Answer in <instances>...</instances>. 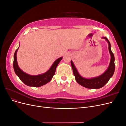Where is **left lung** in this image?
Here are the masks:
<instances>
[{"label":"left lung","instance_id":"8db88e82","mask_svg":"<svg viewBox=\"0 0 126 126\" xmlns=\"http://www.w3.org/2000/svg\"><path fill=\"white\" fill-rule=\"evenodd\" d=\"M103 39H105L107 41L109 45V51L111 56V59L109 63V66L108 69L101 75L98 76L97 77L93 78L87 79L83 78L79 75L78 72L75 67L74 64L71 60V64L72 68V71L74 76H75L76 80L79 85L86 87L89 89H99L100 88L104 86L108 82L110 78L112 77L113 75L114 71L115 69V57L111 50V45L108 39L106 37H102Z\"/></svg>","mask_w":126,"mask_h":126}]
</instances>
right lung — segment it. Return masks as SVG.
I'll use <instances>...</instances> for the list:
<instances>
[{
	"mask_svg": "<svg viewBox=\"0 0 126 126\" xmlns=\"http://www.w3.org/2000/svg\"><path fill=\"white\" fill-rule=\"evenodd\" d=\"M19 48L15 51L14 56L13 67L14 71L18 77L25 85L30 87H40L50 81L53 76L55 74L56 68L58 64L62 60L63 57H60L53 63L51 67L47 72L43 74L36 76L30 75L22 71L19 67L17 60V52Z\"/></svg>",
	"mask_w": 126,
	"mask_h": 126,
	"instance_id": "add662e5",
	"label": "right lung"
}]
</instances>
